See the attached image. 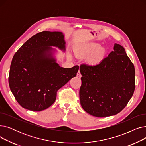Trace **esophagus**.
<instances>
[{"instance_id":"34e87169","label":"esophagus","mask_w":146,"mask_h":146,"mask_svg":"<svg viewBox=\"0 0 146 146\" xmlns=\"http://www.w3.org/2000/svg\"><path fill=\"white\" fill-rule=\"evenodd\" d=\"M77 76H78V77H79V78H81V77H82V75H81V74H80L79 70L78 71V73H77Z\"/></svg>"}]
</instances>
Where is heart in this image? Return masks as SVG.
Returning a JSON list of instances; mask_svg holds the SVG:
<instances>
[{
	"label": "heart",
	"mask_w": 146,
	"mask_h": 146,
	"mask_svg": "<svg viewBox=\"0 0 146 146\" xmlns=\"http://www.w3.org/2000/svg\"><path fill=\"white\" fill-rule=\"evenodd\" d=\"M74 53L76 57L81 58H87V62L89 64H96L100 62L105 57L106 50L104 47H101L98 43H90L80 45L76 47ZM69 57L70 56H69Z\"/></svg>",
	"instance_id": "heart-1"
}]
</instances>
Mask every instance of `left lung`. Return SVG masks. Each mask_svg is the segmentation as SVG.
Returning <instances> with one entry per match:
<instances>
[{
  "label": "left lung",
  "instance_id": "left-lung-1",
  "mask_svg": "<svg viewBox=\"0 0 146 146\" xmlns=\"http://www.w3.org/2000/svg\"><path fill=\"white\" fill-rule=\"evenodd\" d=\"M80 71V104L91 115H115L125 108L134 94V66L119 44H115L113 51L99 64H82Z\"/></svg>",
  "mask_w": 146,
  "mask_h": 146
}]
</instances>
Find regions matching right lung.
I'll list each match as a JSON object with an SVG mask.
<instances>
[{"label": "right lung", "mask_w": 146, "mask_h": 146, "mask_svg": "<svg viewBox=\"0 0 146 146\" xmlns=\"http://www.w3.org/2000/svg\"><path fill=\"white\" fill-rule=\"evenodd\" d=\"M61 32L42 31L27 41L15 54L9 85L19 104L28 110L41 111L55 102L57 92L73 77L79 66L61 67L56 62L55 47L65 51Z\"/></svg>", "instance_id": "right-lung-1"}]
</instances>
